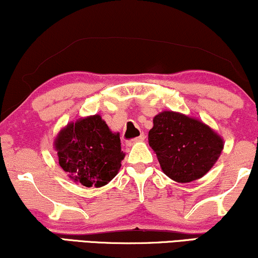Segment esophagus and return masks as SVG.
I'll list each match as a JSON object with an SVG mask.
<instances>
[{
    "instance_id": "34e87169",
    "label": "esophagus",
    "mask_w": 258,
    "mask_h": 258,
    "mask_svg": "<svg viewBox=\"0 0 258 258\" xmlns=\"http://www.w3.org/2000/svg\"><path fill=\"white\" fill-rule=\"evenodd\" d=\"M145 139V135L144 133H142L141 136H139V137H137V138H133V139H130V141H127L126 142V144L127 145H132L133 143H136V142H143Z\"/></svg>"
}]
</instances>
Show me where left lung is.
Returning <instances> with one entry per match:
<instances>
[{
	"mask_svg": "<svg viewBox=\"0 0 258 258\" xmlns=\"http://www.w3.org/2000/svg\"><path fill=\"white\" fill-rule=\"evenodd\" d=\"M148 139L164 174L178 182L202 178L223 149L222 139L210 127L174 111L154 117Z\"/></svg>",
	"mask_w": 258,
	"mask_h": 258,
	"instance_id": "1",
	"label": "left lung"
}]
</instances>
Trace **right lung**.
I'll return each instance as SVG.
<instances>
[{
    "instance_id": "add662e5",
    "label": "right lung",
    "mask_w": 258,
    "mask_h": 258,
    "mask_svg": "<svg viewBox=\"0 0 258 258\" xmlns=\"http://www.w3.org/2000/svg\"><path fill=\"white\" fill-rule=\"evenodd\" d=\"M55 148L61 168L86 187L108 184L125 156L119 133H111L99 115L67 125L55 141Z\"/></svg>"
}]
</instances>
